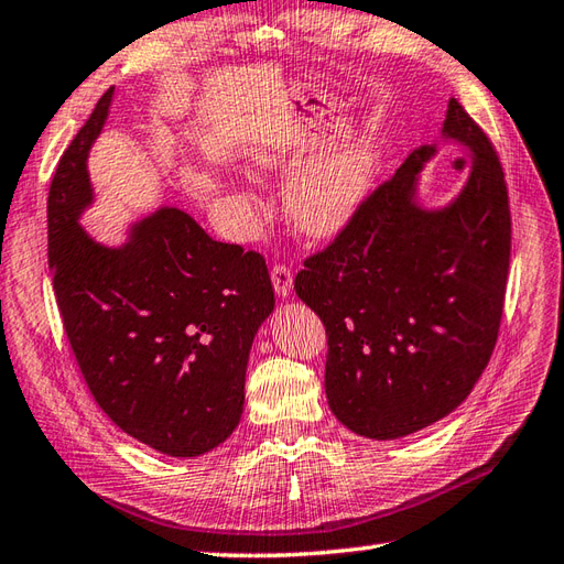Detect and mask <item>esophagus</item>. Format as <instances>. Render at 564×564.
I'll list each match as a JSON object with an SVG mask.
<instances>
[{
	"label": "esophagus",
	"instance_id": "34e87169",
	"mask_svg": "<svg viewBox=\"0 0 564 564\" xmlns=\"http://www.w3.org/2000/svg\"><path fill=\"white\" fill-rule=\"evenodd\" d=\"M270 280H272L274 292H278L282 299L290 296V292H292V270L290 268L282 265V262H278V265H272Z\"/></svg>",
	"mask_w": 564,
	"mask_h": 564
}]
</instances>
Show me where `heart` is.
Wrapping results in <instances>:
<instances>
[{"label": "heart", "instance_id": "b5f03b06", "mask_svg": "<svg viewBox=\"0 0 564 564\" xmlns=\"http://www.w3.org/2000/svg\"><path fill=\"white\" fill-rule=\"evenodd\" d=\"M299 159L292 134H274L248 149L250 171L290 169ZM373 181V154L367 137H345L306 159L284 185V212L306 239H330L365 205Z\"/></svg>", "mask_w": 564, "mask_h": 564}]
</instances>
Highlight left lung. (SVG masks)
Instances as JSON below:
<instances>
[{"label": "left lung", "instance_id": "8db88e82", "mask_svg": "<svg viewBox=\"0 0 564 564\" xmlns=\"http://www.w3.org/2000/svg\"><path fill=\"white\" fill-rule=\"evenodd\" d=\"M442 137L473 156L452 203H417L436 144L412 149L294 280L328 335L333 415L367 440H400L456 410L490 361L502 321L511 250L505 173L456 98Z\"/></svg>", "mask_w": 564, "mask_h": 564}]
</instances>
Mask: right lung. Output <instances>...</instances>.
<instances>
[{
    "label": "right lung",
    "mask_w": 564,
    "mask_h": 564,
    "mask_svg": "<svg viewBox=\"0 0 564 564\" xmlns=\"http://www.w3.org/2000/svg\"><path fill=\"white\" fill-rule=\"evenodd\" d=\"M112 86L62 154L47 195V262L67 340L94 400L154 452L207 454L243 412L253 337L274 308L256 250L209 239L178 207L104 246L79 224L94 203L89 152Z\"/></svg>",
    "instance_id": "right-lung-1"
}]
</instances>
